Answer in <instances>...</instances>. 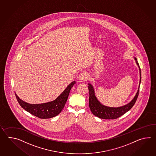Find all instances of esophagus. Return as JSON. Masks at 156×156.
I'll use <instances>...</instances> for the list:
<instances>
[{
	"label": "esophagus",
	"instance_id": "esophagus-1",
	"mask_svg": "<svg viewBox=\"0 0 156 156\" xmlns=\"http://www.w3.org/2000/svg\"><path fill=\"white\" fill-rule=\"evenodd\" d=\"M88 74L86 73V72H83L79 75V79L80 80L83 81L88 79Z\"/></svg>",
	"mask_w": 156,
	"mask_h": 156
}]
</instances>
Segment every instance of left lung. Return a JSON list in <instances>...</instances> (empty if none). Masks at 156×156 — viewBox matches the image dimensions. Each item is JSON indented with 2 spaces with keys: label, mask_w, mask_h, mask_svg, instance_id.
Wrapping results in <instances>:
<instances>
[{
  "label": "left lung",
  "mask_w": 156,
  "mask_h": 156,
  "mask_svg": "<svg viewBox=\"0 0 156 156\" xmlns=\"http://www.w3.org/2000/svg\"><path fill=\"white\" fill-rule=\"evenodd\" d=\"M134 59L136 60V63L139 67V73H140V81H139V86H140V83L141 81V70L139 67V63L138 62L136 57L134 58ZM88 85H89L88 88L89 91V105L90 109L94 115L104 119H115L120 116L124 115L125 113L128 112L135 104L139 95V86L138 91L134 96V98L128 104H126L124 106L118 107V108L108 107V106H105L100 103L95 96L94 89L93 88L92 85L91 83H89Z\"/></svg>",
  "instance_id": "left-lung-1"
}]
</instances>
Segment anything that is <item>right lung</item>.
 Returning <instances> with one entry per match:
<instances>
[{
	"label": "right lung",
	"mask_w": 156,
	"mask_h": 156,
	"mask_svg": "<svg viewBox=\"0 0 156 156\" xmlns=\"http://www.w3.org/2000/svg\"><path fill=\"white\" fill-rule=\"evenodd\" d=\"M75 83L74 81L70 83L56 99L48 103L30 104L22 100L16 93L15 94L20 106L27 112L41 119H48L57 116L61 112L66 103L70 90Z\"/></svg>",
	"instance_id": "add662e5"
}]
</instances>
